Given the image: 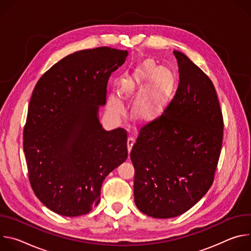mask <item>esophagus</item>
Instances as JSON below:
<instances>
[{
    "instance_id": "esophagus-1",
    "label": "esophagus",
    "mask_w": 251,
    "mask_h": 251,
    "mask_svg": "<svg viewBox=\"0 0 251 251\" xmlns=\"http://www.w3.org/2000/svg\"><path fill=\"white\" fill-rule=\"evenodd\" d=\"M133 145H134V139H133V137L129 136L128 139H127V148H128V152L129 153L131 152Z\"/></svg>"
}]
</instances>
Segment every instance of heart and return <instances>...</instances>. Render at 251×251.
Instances as JSON below:
<instances>
[{"label": "heart", "mask_w": 251, "mask_h": 251, "mask_svg": "<svg viewBox=\"0 0 251 251\" xmlns=\"http://www.w3.org/2000/svg\"><path fill=\"white\" fill-rule=\"evenodd\" d=\"M176 87V76L169 67H159L155 61L146 60L125 76L120 85V96L126 100L136 99L133 115L142 123L159 119L172 99ZM109 109L121 115L124 107L115 95L109 98Z\"/></svg>", "instance_id": "1"}]
</instances>
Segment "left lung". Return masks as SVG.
Returning <instances> with one entry per match:
<instances>
[{"label":"left lung","mask_w":251,"mask_h":251,"mask_svg":"<svg viewBox=\"0 0 251 251\" xmlns=\"http://www.w3.org/2000/svg\"><path fill=\"white\" fill-rule=\"evenodd\" d=\"M174 54L180 74L176 95L159 119L140 130L130 153L136 206L155 219L180 216L207 193L223 145L216 88L185 53Z\"/></svg>","instance_id":"left-lung-1"}]
</instances>
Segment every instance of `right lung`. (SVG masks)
Segmentation results:
<instances>
[{"label": "right lung", "instance_id": "obj_1", "mask_svg": "<svg viewBox=\"0 0 251 251\" xmlns=\"http://www.w3.org/2000/svg\"><path fill=\"white\" fill-rule=\"evenodd\" d=\"M127 50L107 47L75 51L40 78L28 104L24 152L30 186L50 210L88 213L104 178L128 157L124 129H103L98 113L107 82Z\"/></svg>", "mask_w": 251, "mask_h": 251}]
</instances>
